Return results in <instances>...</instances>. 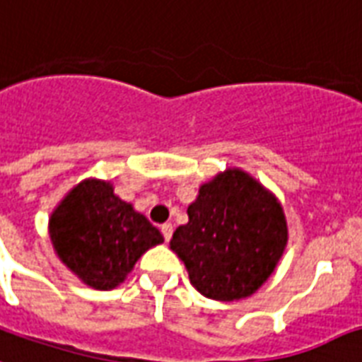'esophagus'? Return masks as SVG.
<instances>
[{
    "label": "esophagus",
    "instance_id": "esophagus-1",
    "mask_svg": "<svg viewBox=\"0 0 362 362\" xmlns=\"http://www.w3.org/2000/svg\"><path fill=\"white\" fill-rule=\"evenodd\" d=\"M160 232H162V236H164V240H166V242H170V240H172V234H173L172 223H164V225L160 226Z\"/></svg>",
    "mask_w": 362,
    "mask_h": 362
}]
</instances>
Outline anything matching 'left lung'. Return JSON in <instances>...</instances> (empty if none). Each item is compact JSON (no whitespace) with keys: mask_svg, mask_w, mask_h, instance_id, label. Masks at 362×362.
I'll use <instances>...</instances> for the list:
<instances>
[{"mask_svg":"<svg viewBox=\"0 0 362 362\" xmlns=\"http://www.w3.org/2000/svg\"><path fill=\"white\" fill-rule=\"evenodd\" d=\"M189 223L170 245L189 270L190 283L213 300H240L268 279L287 245L279 202L242 170L202 185L187 209Z\"/></svg>","mask_w":362,"mask_h":362,"instance_id":"obj_1","label":"left lung"}]
</instances>
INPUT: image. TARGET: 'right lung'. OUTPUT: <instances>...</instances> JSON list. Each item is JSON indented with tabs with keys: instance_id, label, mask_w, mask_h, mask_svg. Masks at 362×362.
Here are the masks:
<instances>
[{
	"instance_id": "1",
	"label": "right lung",
	"mask_w": 362,
	"mask_h": 362,
	"mask_svg": "<svg viewBox=\"0 0 362 362\" xmlns=\"http://www.w3.org/2000/svg\"><path fill=\"white\" fill-rule=\"evenodd\" d=\"M50 240L62 262L100 291L117 287L147 249L164 242L147 217L96 179L77 185L56 207Z\"/></svg>"
}]
</instances>
